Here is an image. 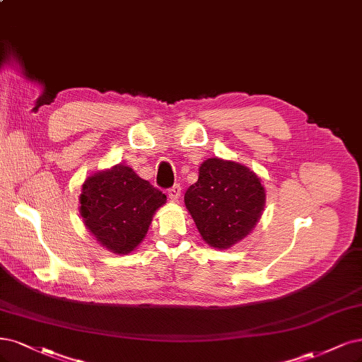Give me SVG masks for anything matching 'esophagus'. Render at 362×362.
<instances>
[{
	"mask_svg": "<svg viewBox=\"0 0 362 362\" xmlns=\"http://www.w3.org/2000/svg\"><path fill=\"white\" fill-rule=\"evenodd\" d=\"M180 194H181V185L180 184H175V185L170 187V189L168 190V196H169L170 201H173V202L178 201Z\"/></svg>",
	"mask_w": 362,
	"mask_h": 362,
	"instance_id": "esophagus-1",
	"label": "esophagus"
}]
</instances>
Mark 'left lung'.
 I'll use <instances>...</instances> for the list:
<instances>
[{
    "instance_id": "left-lung-1",
    "label": "left lung",
    "mask_w": 362,
    "mask_h": 362,
    "mask_svg": "<svg viewBox=\"0 0 362 362\" xmlns=\"http://www.w3.org/2000/svg\"><path fill=\"white\" fill-rule=\"evenodd\" d=\"M184 202L204 241L223 250L253 230L265 206V189L247 166L214 157L199 168Z\"/></svg>"
}]
</instances>
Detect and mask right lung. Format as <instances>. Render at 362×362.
<instances>
[{"label":"right lung","instance_id":"add662e5","mask_svg":"<svg viewBox=\"0 0 362 362\" xmlns=\"http://www.w3.org/2000/svg\"><path fill=\"white\" fill-rule=\"evenodd\" d=\"M81 216L86 229L105 248L127 255L148 232L166 194L126 165L95 172L82 185Z\"/></svg>","mask_w":362,"mask_h":362}]
</instances>
